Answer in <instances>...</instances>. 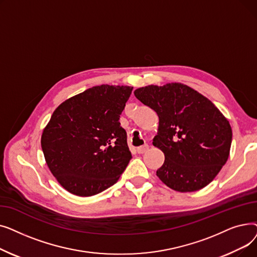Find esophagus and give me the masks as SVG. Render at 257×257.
<instances>
[{
    "instance_id": "obj_1",
    "label": "esophagus",
    "mask_w": 257,
    "mask_h": 257,
    "mask_svg": "<svg viewBox=\"0 0 257 257\" xmlns=\"http://www.w3.org/2000/svg\"><path fill=\"white\" fill-rule=\"evenodd\" d=\"M148 149H149V146H148L147 144H145V145H143V146L139 147L138 149H137V151H138V153H139V154H143V153H145Z\"/></svg>"
}]
</instances>
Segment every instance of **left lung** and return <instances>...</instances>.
Instances as JSON below:
<instances>
[{
    "label": "left lung",
    "instance_id": "8db88e82",
    "mask_svg": "<svg viewBox=\"0 0 257 257\" xmlns=\"http://www.w3.org/2000/svg\"><path fill=\"white\" fill-rule=\"evenodd\" d=\"M136 97L157 113L153 146L164 152L157 177L174 191L196 192L217 176L229 156L232 130L203 94L182 83L148 85Z\"/></svg>",
    "mask_w": 257,
    "mask_h": 257
}]
</instances>
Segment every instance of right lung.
<instances>
[{
  "mask_svg": "<svg viewBox=\"0 0 257 257\" xmlns=\"http://www.w3.org/2000/svg\"><path fill=\"white\" fill-rule=\"evenodd\" d=\"M132 89L93 86L65 100L53 112L40 143L51 173L67 192L97 195L125 171L132 156L119 115Z\"/></svg>",
  "mask_w": 257,
  "mask_h": 257,
  "instance_id": "obj_1",
  "label": "right lung"
}]
</instances>
